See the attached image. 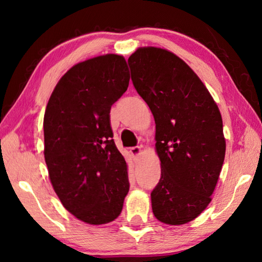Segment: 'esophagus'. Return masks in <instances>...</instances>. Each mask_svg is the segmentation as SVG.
I'll return each instance as SVG.
<instances>
[{
	"instance_id": "obj_1",
	"label": "esophagus",
	"mask_w": 262,
	"mask_h": 262,
	"mask_svg": "<svg viewBox=\"0 0 262 262\" xmlns=\"http://www.w3.org/2000/svg\"><path fill=\"white\" fill-rule=\"evenodd\" d=\"M130 154L133 158H134V161H139V158L142 154V150L140 147H133L130 148Z\"/></svg>"
}]
</instances>
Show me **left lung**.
<instances>
[{
    "mask_svg": "<svg viewBox=\"0 0 262 262\" xmlns=\"http://www.w3.org/2000/svg\"><path fill=\"white\" fill-rule=\"evenodd\" d=\"M128 64L156 123L162 174L151 192L154 215L165 224L188 223L210 203L224 162L220 110L198 75L173 53L141 47Z\"/></svg>",
    "mask_w": 262,
    "mask_h": 262,
    "instance_id": "left-lung-1",
    "label": "left lung"
}]
</instances>
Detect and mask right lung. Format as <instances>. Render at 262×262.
Returning <instances> with one entry per match:
<instances>
[{
	"label": "right lung",
	"instance_id": "right-lung-1",
	"mask_svg": "<svg viewBox=\"0 0 262 262\" xmlns=\"http://www.w3.org/2000/svg\"><path fill=\"white\" fill-rule=\"evenodd\" d=\"M129 78L121 55L79 62L61 77L46 107L43 155L52 186L66 209L89 224L117 219L129 190L110 122Z\"/></svg>",
	"mask_w": 262,
	"mask_h": 262
}]
</instances>
